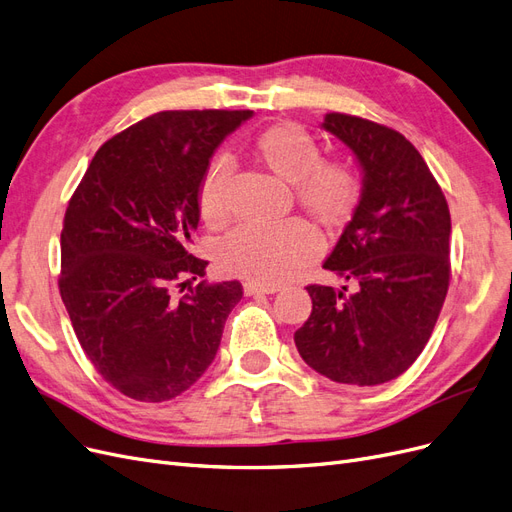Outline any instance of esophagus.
Segmentation results:
<instances>
[{
  "instance_id": "obj_1",
  "label": "esophagus",
  "mask_w": 512,
  "mask_h": 512,
  "mask_svg": "<svg viewBox=\"0 0 512 512\" xmlns=\"http://www.w3.org/2000/svg\"><path fill=\"white\" fill-rule=\"evenodd\" d=\"M276 291H278L276 285H261V283H255V280H246V283H244V293H246V295L276 293Z\"/></svg>"
}]
</instances>
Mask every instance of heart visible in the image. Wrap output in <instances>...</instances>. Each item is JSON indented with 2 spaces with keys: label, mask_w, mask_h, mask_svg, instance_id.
I'll return each mask as SVG.
<instances>
[{
  "label": "heart",
  "mask_w": 512,
  "mask_h": 512,
  "mask_svg": "<svg viewBox=\"0 0 512 512\" xmlns=\"http://www.w3.org/2000/svg\"><path fill=\"white\" fill-rule=\"evenodd\" d=\"M253 157L293 187V197L329 229L344 227L359 206L361 187L355 172L340 161L321 159L317 140L298 123H274L253 140ZM227 161L208 170L200 187V214L206 225L221 227L232 217ZM317 229L302 219L276 225H246L221 246L227 274L278 285L298 274L319 253Z\"/></svg>",
  "instance_id": "1"
}]
</instances>
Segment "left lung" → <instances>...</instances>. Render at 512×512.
<instances>
[{"mask_svg":"<svg viewBox=\"0 0 512 512\" xmlns=\"http://www.w3.org/2000/svg\"><path fill=\"white\" fill-rule=\"evenodd\" d=\"M321 127L364 172L359 206L323 263L352 289L308 285L312 312L293 340L329 381L383 385L415 364L434 332L451 278V214L400 131L342 112Z\"/></svg>","mask_w":512,"mask_h":512,"instance_id":"1","label":"left lung"}]
</instances>
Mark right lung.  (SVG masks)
<instances>
[{
    "instance_id": "obj_1",
    "label": "right lung",
    "mask_w": 512,
    "mask_h": 512,
    "mask_svg": "<svg viewBox=\"0 0 512 512\" xmlns=\"http://www.w3.org/2000/svg\"><path fill=\"white\" fill-rule=\"evenodd\" d=\"M253 110H166L100 146L65 210L59 291L106 383L166 402L212 364L238 280L185 287L208 261L189 253L210 157Z\"/></svg>"
}]
</instances>
